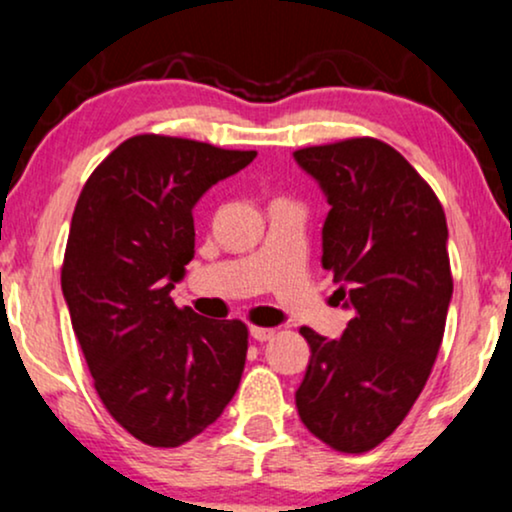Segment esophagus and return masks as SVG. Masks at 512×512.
<instances>
[{"label": "esophagus", "instance_id": "obj_1", "mask_svg": "<svg viewBox=\"0 0 512 512\" xmlns=\"http://www.w3.org/2000/svg\"><path fill=\"white\" fill-rule=\"evenodd\" d=\"M249 333H251V338H254V340H258V342H266V340L273 338L275 330H273V328H258V326H251V328H249Z\"/></svg>", "mask_w": 512, "mask_h": 512}]
</instances>
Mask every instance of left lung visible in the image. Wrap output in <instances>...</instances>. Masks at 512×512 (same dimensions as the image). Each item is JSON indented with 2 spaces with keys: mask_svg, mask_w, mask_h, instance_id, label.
I'll return each instance as SVG.
<instances>
[{
  "mask_svg": "<svg viewBox=\"0 0 512 512\" xmlns=\"http://www.w3.org/2000/svg\"><path fill=\"white\" fill-rule=\"evenodd\" d=\"M328 201L323 268L352 311L340 340L311 347L294 393L306 429L340 453H366L398 429L441 347L453 278L441 201L395 148L347 138L294 150Z\"/></svg>",
  "mask_w": 512,
  "mask_h": 512,
  "instance_id": "8db88e82",
  "label": "left lung"
}]
</instances>
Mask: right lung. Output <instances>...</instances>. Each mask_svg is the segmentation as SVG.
<instances>
[{
    "label": "right lung",
    "instance_id": "right-lung-1",
    "mask_svg": "<svg viewBox=\"0 0 512 512\" xmlns=\"http://www.w3.org/2000/svg\"><path fill=\"white\" fill-rule=\"evenodd\" d=\"M256 150L143 134L95 167L78 196L62 266L71 326L102 405L138 441L177 448L237 393L242 321H213L170 292L194 258V206Z\"/></svg>",
    "mask_w": 512,
    "mask_h": 512
}]
</instances>
